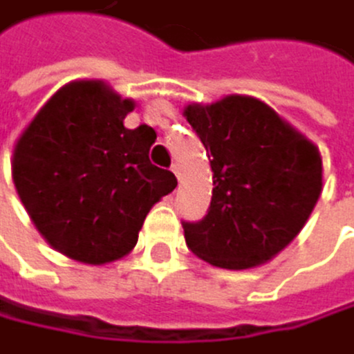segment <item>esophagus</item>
<instances>
[{
	"label": "esophagus",
	"instance_id": "esophagus-1",
	"mask_svg": "<svg viewBox=\"0 0 354 354\" xmlns=\"http://www.w3.org/2000/svg\"><path fill=\"white\" fill-rule=\"evenodd\" d=\"M173 173H175L177 179H181V166L179 164H173Z\"/></svg>",
	"mask_w": 354,
	"mask_h": 354
}]
</instances>
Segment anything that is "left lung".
Masks as SVG:
<instances>
[{"mask_svg":"<svg viewBox=\"0 0 354 354\" xmlns=\"http://www.w3.org/2000/svg\"><path fill=\"white\" fill-rule=\"evenodd\" d=\"M184 115L214 173L207 214L184 221L186 245L223 269L271 261L300 234L322 194L317 147L250 96L188 104Z\"/></svg>","mask_w":354,"mask_h":354,"instance_id":"left-lung-1","label":"left lung"}]
</instances>
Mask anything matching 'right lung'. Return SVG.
<instances>
[{"label":"right lung","instance_id":"add662e5","mask_svg":"<svg viewBox=\"0 0 354 354\" xmlns=\"http://www.w3.org/2000/svg\"><path fill=\"white\" fill-rule=\"evenodd\" d=\"M133 106L102 80H74L15 144L19 199L41 236L74 261L104 265L127 256L149 210L177 186L170 170L149 160L155 131L124 127Z\"/></svg>","mask_w":354,"mask_h":354}]
</instances>
